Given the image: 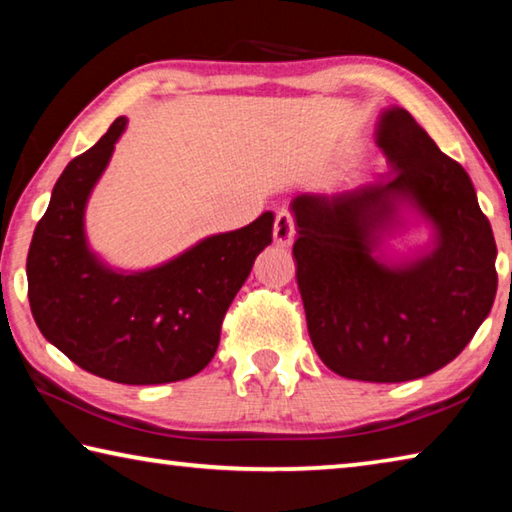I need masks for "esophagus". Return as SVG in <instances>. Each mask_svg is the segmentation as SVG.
Returning a JSON list of instances; mask_svg holds the SVG:
<instances>
[{
    "mask_svg": "<svg viewBox=\"0 0 512 512\" xmlns=\"http://www.w3.org/2000/svg\"><path fill=\"white\" fill-rule=\"evenodd\" d=\"M293 237H296V223H293V216L289 212H277L275 223H273V241L277 246H291Z\"/></svg>",
    "mask_w": 512,
    "mask_h": 512,
    "instance_id": "obj_1",
    "label": "esophagus"
}]
</instances>
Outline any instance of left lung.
<instances>
[{"label": "left lung", "instance_id": "obj_1", "mask_svg": "<svg viewBox=\"0 0 512 512\" xmlns=\"http://www.w3.org/2000/svg\"><path fill=\"white\" fill-rule=\"evenodd\" d=\"M388 169L352 192L293 198L298 287L309 339L336 375L395 384L463 352L497 293V244L467 171L404 108L377 124ZM404 204L437 235L427 256L384 265L383 237Z\"/></svg>", "mask_w": 512, "mask_h": 512}]
</instances>
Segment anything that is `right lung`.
<instances>
[{
  "label": "right lung",
  "mask_w": 512,
  "mask_h": 512,
  "mask_svg": "<svg viewBox=\"0 0 512 512\" xmlns=\"http://www.w3.org/2000/svg\"><path fill=\"white\" fill-rule=\"evenodd\" d=\"M126 117L67 164L33 232L27 277L42 336L92 375L149 386L194 377L212 361L230 302L273 241V214L212 235L151 271L117 273L88 248L83 214Z\"/></svg>",
  "instance_id": "right-lung-1"
}]
</instances>
